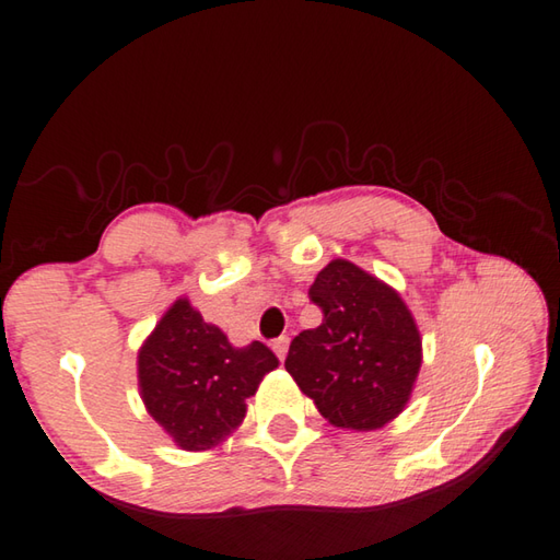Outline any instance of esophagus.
Here are the masks:
<instances>
[{"mask_svg": "<svg viewBox=\"0 0 560 560\" xmlns=\"http://www.w3.org/2000/svg\"><path fill=\"white\" fill-rule=\"evenodd\" d=\"M288 346H290L288 336H280V339L272 341V351H276V355L280 358V361H284V355H288Z\"/></svg>", "mask_w": 560, "mask_h": 560, "instance_id": "esophagus-1", "label": "esophagus"}]
</instances>
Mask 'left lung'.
Wrapping results in <instances>:
<instances>
[{"label": "left lung", "mask_w": 560, "mask_h": 560, "mask_svg": "<svg viewBox=\"0 0 560 560\" xmlns=\"http://www.w3.org/2000/svg\"><path fill=\"white\" fill-rule=\"evenodd\" d=\"M324 319L290 343L284 368L334 427L373 431L409 402L421 336L402 298L371 272L336 258L310 288Z\"/></svg>", "instance_id": "left-lung-1"}]
</instances>
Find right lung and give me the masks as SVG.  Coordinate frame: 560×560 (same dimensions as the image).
<instances>
[{
    "label": "right lung",
    "mask_w": 560,
    "mask_h": 560,
    "mask_svg": "<svg viewBox=\"0 0 560 560\" xmlns=\"http://www.w3.org/2000/svg\"><path fill=\"white\" fill-rule=\"evenodd\" d=\"M266 343L231 346L189 300H175L139 351V387L149 415L185 451L221 444L246 417V399L276 371Z\"/></svg>",
    "instance_id": "add662e5"
}]
</instances>
